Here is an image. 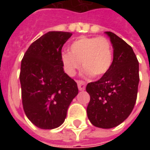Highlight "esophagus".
Returning <instances> with one entry per match:
<instances>
[{"label": "esophagus", "mask_w": 150, "mask_h": 150, "mask_svg": "<svg viewBox=\"0 0 150 150\" xmlns=\"http://www.w3.org/2000/svg\"><path fill=\"white\" fill-rule=\"evenodd\" d=\"M77 84H78V88L79 91H84L85 88H86V83L84 81L79 80V81H77Z\"/></svg>", "instance_id": "esophagus-1"}]
</instances>
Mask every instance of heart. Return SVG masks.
Listing matches in <instances>:
<instances>
[{
	"label": "heart",
	"mask_w": 150,
	"mask_h": 150,
	"mask_svg": "<svg viewBox=\"0 0 150 150\" xmlns=\"http://www.w3.org/2000/svg\"><path fill=\"white\" fill-rule=\"evenodd\" d=\"M70 52L61 54V61L66 73L70 76L81 67L87 75L100 76L110 69L113 61V49L109 40L104 37L82 36L69 46Z\"/></svg>",
	"instance_id": "heart-1"
}]
</instances>
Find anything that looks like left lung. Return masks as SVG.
Segmentation results:
<instances>
[{"label": "left lung", "mask_w": 150, "mask_h": 150, "mask_svg": "<svg viewBox=\"0 0 150 150\" xmlns=\"http://www.w3.org/2000/svg\"><path fill=\"white\" fill-rule=\"evenodd\" d=\"M112 44L110 69L99 80L87 85L90 95L87 114L91 123L112 129L125 121L135 105L139 84V62L129 44L112 32H105Z\"/></svg>", "instance_id": "left-lung-1"}]
</instances>
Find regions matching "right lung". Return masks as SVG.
Here are the masks:
<instances>
[{
  "mask_svg": "<svg viewBox=\"0 0 150 150\" xmlns=\"http://www.w3.org/2000/svg\"><path fill=\"white\" fill-rule=\"evenodd\" d=\"M72 34L50 31L31 44L21 64L20 83L25 113L42 129H56L64 122L77 83L66 74L62 48Z\"/></svg>",
  "mask_w": 150,
  "mask_h": 150,
  "instance_id": "1",
  "label": "right lung"
}]
</instances>
